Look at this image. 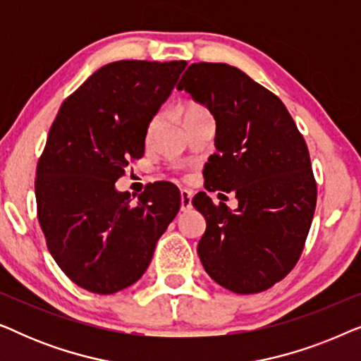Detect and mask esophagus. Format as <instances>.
Segmentation results:
<instances>
[{"instance_id": "esophagus-1", "label": "esophagus", "mask_w": 361, "mask_h": 361, "mask_svg": "<svg viewBox=\"0 0 361 361\" xmlns=\"http://www.w3.org/2000/svg\"><path fill=\"white\" fill-rule=\"evenodd\" d=\"M192 197H194V192L189 189L180 190V210L187 212L192 209Z\"/></svg>"}]
</instances>
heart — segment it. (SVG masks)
I'll return each instance as SVG.
<instances>
[{
  "mask_svg": "<svg viewBox=\"0 0 361 361\" xmlns=\"http://www.w3.org/2000/svg\"><path fill=\"white\" fill-rule=\"evenodd\" d=\"M210 113L205 110L202 105H197V103H189V105H185L182 108V121H190V120H195V118H202V116H209ZM157 121H159V118H154L149 123V130H147V136L152 135V131H154V128L157 126Z\"/></svg>",
  "mask_w": 361,
  "mask_h": 361,
  "instance_id": "b5f03b06",
  "label": "heart"
}]
</instances>
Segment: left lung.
<instances>
[{
  "label": "left lung",
  "instance_id": "obj_1",
  "mask_svg": "<svg viewBox=\"0 0 361 361\" xmlns=\"http://www.w3.org/2000/svg\"><path fill=\"white\" fill-rule=\"evenodd\" d=\"M177 90L215 118L205 189L238 202L230 210L205 192L192 199L207 221L197 246L202 266L236 294L266 290L298 263L312 224L317 185L307 145L284 103L228 63H192Z\"/></svg>",
  "mask_w": 361,
  "mask_h": 361
}]
</instances>
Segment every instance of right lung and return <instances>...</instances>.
Here are the masks:
<instances>
[{"label": "right lung", "instance_id": "obj_1", "mask_svg": "<svg viewBox=\"0 0 361 361\" xmlns=\"http://www.w3.org/2000/svg\"><path fill=\"white\" fill-rule=\"evenodd\" d=\"M185 61H118L92 73L62 103L37 162V219L63 273L95 294L135 284L177 215L180 192L154 182L133 202L116 190L130 159Z\"/></svg>", "mask_w": 361, "mask_h": 361}]
</instances>
